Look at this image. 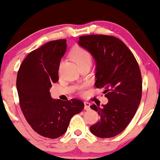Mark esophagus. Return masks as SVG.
Masks as SVG:
<instances>
[{
  "instance_id": "esophagus-1",
  "label": "esophagus",
  "mask_w": 160,
  "mask_h": 160,
  "mask_svg": "<svg viewBox=\"0 0 160 160\" xmlns=\"http://www.w3.org/2000/svg\"><path fill=\"white\" fill-rule=\"evenodd\" d=\"M90 103L88 102H84V109L86 111H88V110H90Z\"/></svg>"
}]
</instances>
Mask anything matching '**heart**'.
I'll return each instance as SVG.
<instances>
[{
    "label": "heart",
    "instance_id": "heart-1",
    "mask_svg": "<svg viewBox=\"0 0 160 160\" xmlns=\"http://www.w3.org/2000/svg\"><path fill=\"white\" fill-rule=\"evenodd\" d=\"M72 59L80 66L92 63V56L88 51L81 47H76L72 53Z\"/></svg>",
    "mask_w": 160,
    "mask_h": 160
}]
</instances>
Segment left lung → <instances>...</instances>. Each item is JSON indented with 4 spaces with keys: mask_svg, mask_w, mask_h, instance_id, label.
Wrapping results in <instances>:
<instances>
[{
    "mask_svg": "<svg viewBox=\"0 0 160 160\" xmlns=\"http://www.w3.org/2000/svg\"><path fill=\"white\" fill-rule=\"evenodd\" d=\"M78 44L96 63L97 88H103L107 104H93L100 119L90 127L93 134L110 138L123 132L134 117L142 98L141 73L134 56L119 38L105 35L81 36Z\"/></svg>",
    "mask_w": 160,
    "mask_h": 160,
    "instance_id": "left-lung-1",
    "label": "left lung"
}]
</instances>
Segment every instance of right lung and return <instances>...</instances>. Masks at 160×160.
Instances as JSON below:
<instances>
[{"instance_id":"right-lung-1","label":"right lung","mask_w":160,"mask_h":160,"mask_svg":"<svg viewBox=\"0 0 160 160\" xmlns=\"http://www.w3.org/2000/svg\"><path fill=\"white\" fill-rule=\"evenodd\" d=\"M66 47V40L49 41L29 53L17 74L16 88L26 121L38 134L51 139L62 136L72 117L84 108L80 100L62 101L51 96Z\"/></svg>"}]
</instances>
